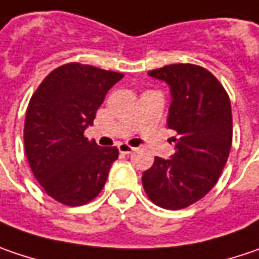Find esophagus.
Instances as JSON below:
<instances>
[{
	"mask_svg": "<svg viewBox=\"0 0 259 259\" xmlns=\"http://www.w3.org/2000/svg\"><path fill=\"white\" fill-rule=\"evenodd\" d=\"M118 151H120L121 154H132V152L135 151V148H133V146H129L127 144H118Z\"/></svg>",
	"mask_w": 259,
	"mask_h": 259,
	"instance_id": "34e87169",
	"label": "esophagus"
}]
</instances>
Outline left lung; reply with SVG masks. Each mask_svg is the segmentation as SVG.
I'll return each mask as SVG.
<instances>
[{
	"mask_svg": "<svg viewBox=\"0 0 259 259\" xmlns=\"http://www.w3.org/2000/svg\"><path fill=\"white\" fill-rule=\"evenodd\" d=\"M148 74L170 88L167 124L176 132V151L168 160L155 157L142 175V185L161 208H186L214 188L227 162L233 135L230 99L199 66L170 64Z\"/></svg>",
	"mask_w": 259,
	"mask_h": 259,
	"instance_id": "left-lung-1",
	"label": "left lung"
}]
</instances>
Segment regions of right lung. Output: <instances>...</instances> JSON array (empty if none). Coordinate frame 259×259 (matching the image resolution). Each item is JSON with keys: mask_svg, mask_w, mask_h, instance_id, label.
Returning <instances> with one entry per match:
<instances>
[{"mask_svg": "<svg viewBox=\"0 0 259 259\" xmlns=\"http://www.w3.org/2000/svg\"><path fill=\"white\" fill-rule=\"evenodd\" d=\"M121 73L79 63L53 70L30 98L24 121V149L44 190L64 205L92 201L102 190L115 146L101 148L83 132Z\"/></svg>", "mask_w": 259, "mask_h": 259, "instance_id": "1", "label": "right lung"}]
</instances>
